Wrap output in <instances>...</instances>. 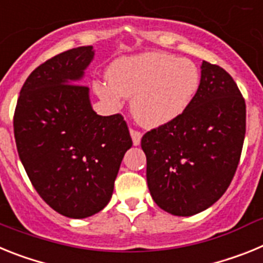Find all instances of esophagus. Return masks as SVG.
Here are the masks:
<instances>
[{"mask_svg":"<svg viewBox=\"0 0 263 263\" xmlns=\"http://www.w3.org/2000/svg\"><path fill=\"white\" fill-rule=\"evenodd\" d=\"M130 136H132V139H133V145L138 146L141 143V138H142V134L137 132L134 129H130Z\"/></svg>","mask_w":263,"mask_h":263,"instance_id":"34e87169","label":"esophagus"}]
</instances>
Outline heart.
Here are the masks:
<instances>
[{
  "label": "heart",
  "instance_id": "1",
  "mask_svg": "<svg viewBox=\"0 0 263 263\" xmlns=\"http://www.w3.org/2000/svg\"><path fill=\"white\" fill-rule=\"evenodd\" d=\"M106 83L95 92L111 106L120 96L130 100L139 125L159 127L182 116L200 85V71L192 60L167 52H143L115 60L106 69Z\"/></svg>",
  "mask_w": 263,
  "mask_h": 263
}]
</instances>
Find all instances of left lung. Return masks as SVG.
<instances>
[{
	"label": "left lung",
	"instance_id": "8db88e82",
	"mask_svg": "<svg viewBox=\"0 0 263 263\" xmlns=\"http://www.w3.org/2000/svg\"><path fill=\"white\" fill-rule=\"evenodd\" d=\"M245 130L240 89L224 68L204 60L191 105L141 141L157 205L171 215L192 216L215 204L236 173Z\"/></svg>",
	"mask_w": 263,
	"mask_h": 263
}]
</instances>
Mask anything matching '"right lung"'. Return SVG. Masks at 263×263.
Instances as JSON below:
<instances>
[{"label":"right lung","instance_id":"obj_1","mask_svg":"<svg viewBox=\"0 0 263 263\" xmlns=\"http://www.w3.org/2000/svg\"><path fill=\"white\" fill-rule=\"evenodd\" d=\"M92 46L72 48L36 67L20 92L14 137L32 185L53 211L85 218L105 208L132 147L121 115L99 116L79 84Z\"/></svg>","mask_w":263,"mask_h":263}]
</instances>
